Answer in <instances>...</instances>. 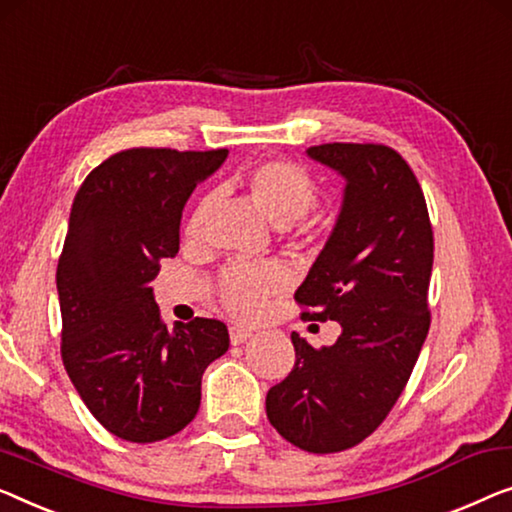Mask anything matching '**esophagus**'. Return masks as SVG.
Instances as JSON below:
<instances>
[{
  "mask_svg": "<svg viewBox=\"0 0 512 512\" xmlns=\"http://www.w3.org/2000/svg\"><path fill=\"white\" fill-rule=\"evenodd\" d=\"M228 335H231V344L238 346V344H244V342H247V339L254 337V332L247 330V328H240V325H233Z\"/></svg>",
  "mask_w": 512,
  "mask_h": 512,
  "instance_id": "34e87169",
  "label": "esophagus"
}]
</instances>
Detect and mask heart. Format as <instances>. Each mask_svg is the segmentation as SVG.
<instances>
[{
	"label": "heart",
	"mask_w": 512,
	"mask_h": 512,
	"mask_svg": "<svg viewBox=\"0 0 512 512\" xmlns=\"http://www.w3.org/2000/svg\"><path fill=\"white\" fill-rule=\"evenodd\" d=\"M240 187L247 191L251 201L261 210L272 226L286 228L305 214L316 203V184L305 170L286 164V161H268L251 168L240 177ZM203 221V207L191 217L187 231L196 235ZM284 286V272L274 263L258 265H231L219 279V295L226 309L240 318H256L263 314L268 298Z\"/></svg>",
	"instance_id": "1"
}]
</instances>
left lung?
Here are the masks:
<instances>
[{"instance_id": "1", "label": "left lung", "mask_w": 512, "mask_h": 512, "mask_svg": "<svg viewBox=\"0 0 512 512\" xmlns=\"http://www.w3.org/2000/svg\"><path fill=\"white\" fill-rule=\"evenodd\" d=\"M305 154L335 170L344 191L295 300L342 335L316 351L293 332V372L272 385L265 411L286 441L323 455L367 439L402 395L429 330L434 238L420 184L395 150L328 143Z\"/></svg>"}]
</instances>
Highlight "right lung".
Returning <instances> with one entry per match:
<instances>
[{"label":"right lung","mask_w":512,"mask_h":512,"mask_svg":"<svg viewBox=\"0 0 512 512\" xmlns=\"http://www.w3.org/2000/svg\"><path fill=\"white\" fill-rule=\"evenodd\" d=\"M228 150L136 147L85 177L57 265L62 360L92 416L131 443L168 439L194 420L201 379L228 351L214 318L166 328L152 281L180 249L194 189Z\"/></svg>","instance_id":"1"}]
</instances>
